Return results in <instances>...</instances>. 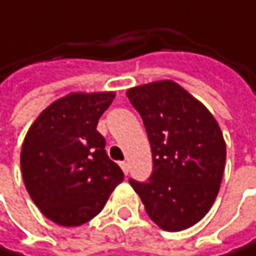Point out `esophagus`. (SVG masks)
I'll list each match as a JSON object with an SVG mask.
<instances>
[{"instance_id": "34e87169", "label": "esophagus", "mask_w": 256, "mask_h": 256, "mask_svg": "<svg viewBox=\"0 0 256 256\" xmlns=\"http://www.w3.org/2000/svg\"><path fill=\"white\" fill-rule=\"evenodd\" d=\"M119 166H120V168L124 170V173H125V174H128V172H130V166H128V162L122 161V162H119Z\"/></svg>"}]
</instances>
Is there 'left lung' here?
I'll return each instance as SVG.
<instances>
[{"label":"left lung","mask_w":256,"mask_h":256,"mask_svg":"<svg viewBox=\"0 0 256 256\" xmlns=\"http://www.w3.org/2000/svg\"><path fill=\"white\" fill-rule=\"evenodd\" d=\"M140 113L152 150L149 182L130 180L149 218L164 231L200 222L220 188L226 144L208 108L173 80L126 90Z\"/></svg>","instance_id":"1"}]
</instances>
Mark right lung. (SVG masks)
<instances>
[{
	"label": "right lung",
	"mask_w": 256,
	"mask_h": 256,
	"mask_svg": "<svg viewBox=\"0 0 256 256\" xmlns=\"http://www.w3.org/2000/svg\"><path fill=\"white\" fill-rule=\"evenodd\" d=\"M114 95L113 90L70 92L38 114L24 138L25 188L40 212L61 226L89 222L124 180L96 131Z\"/></svg>",
	"instance_id": "right-lung-1"
}]
</instances>
